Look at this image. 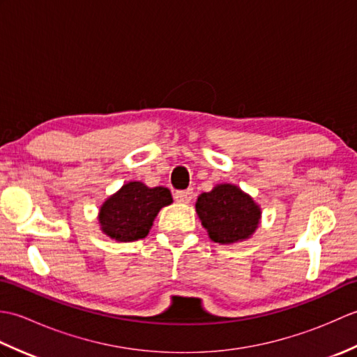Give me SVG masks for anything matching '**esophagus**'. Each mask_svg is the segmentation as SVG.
<instances>
[{"instance_id": "esophagus-1", "label": "esophagus", "mask_w": 357, "mask_h": 357, "mask_svg": "<svg viewBox=\"0 0 357 357\" xmlns=\"http://www.w3.org/2000/svg\"><path fill=\"white\" fill-rule=\"evenodd\" d=\"M174 199L178 202H190L193 199V190L192 188H187V190H178L174 193Z\"/></svg>"}]
</instances>
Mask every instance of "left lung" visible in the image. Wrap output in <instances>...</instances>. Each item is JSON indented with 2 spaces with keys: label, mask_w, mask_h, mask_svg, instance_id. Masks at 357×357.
<instances>
[{
  "label": "left lung",
  "mask_w": 357,
  "mask_h": 357,
  "mask_svg": "<svg viewBox=\"0 0 357 357\" xmlns=\"http://www.w3.org/2000/svg\"><path fill=\"white\" fill-rule=\"evenodd\" d=\"M196 211L210 239L219 244L247 239L257 229L261 218L256 202L231 184L216 185L211 192L202 193Z\"/></svg>",
  "instance_id": "8db88e82"
}]
</instances>
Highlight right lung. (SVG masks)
Segmentation results:
<instances>
[{
  "label": "right lung",
  "mask_w": 357,
  "mask_h": 357,
  "mask_svg": "<svg viewBox=\"0 0 357 357\" xmlns=\"http://www.w3.org/2000/svg\"><path fill=\"white\" fill-rule=\"evenodd\" d=\"M165 187L149 188L142 183H128L105 201L100 210V224L105 234L116 241L146 238L158 211L172 204Z\"/></svg>",
  "instance_id": "right-lung-1"
}]
</instances>
